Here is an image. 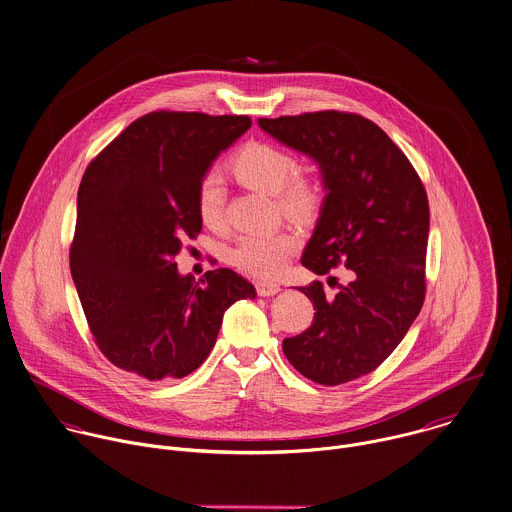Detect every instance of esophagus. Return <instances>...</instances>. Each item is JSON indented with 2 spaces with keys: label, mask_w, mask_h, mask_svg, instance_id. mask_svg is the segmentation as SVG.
Returning <instances> with one entry per match:
<instances>
[{
  "label": "esophagus",
  "mask_w": 512,
  "mask_h": 512,
  "mask_svg": "<svg viewBox=\"0 0 512 512\" xmlns=\"http://www.w3.org/2000/svg\"><path fill=\"white\" fill-rule=\"evenodd\" d=\"M257 293L259 297H273L277 293H281V285L275 281H257Z\"/></svg>",
  "instance_id": "obj_1"
}]
</instances>
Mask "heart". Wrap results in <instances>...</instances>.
<instances>
[{
    "mask_svg": "<svg viewBox=\"0 0 512 512\" xmlns=\"http://www.w3.org/2000/svg\"><path fill=\"white\" fill-rule=\"evenodd\" d=\"M297 170L295 158L265 142L243 146L231 160L233 176L247 188L277 196V205L287 213H307L318 200V190L312 182L293 178ZM225 188L217 174H205L198 186L196 209L205 227L219 229L223 223ZM299 239L289 231L245 235L233 249V263L257 277H273L297 251Z\"/></svg>",
    "mask_w": 512,
    "mask_h": 512,
    "instance_id": "heart-1",
    "label": "heart"
}]
</instances>
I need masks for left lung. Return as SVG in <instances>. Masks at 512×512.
<instances>
[{"instance_id": "left-lung-1", "label": "left lung", "mask_w": 512, "mask_h": 512, "mask_svg": "<svg viewBox=\"0 0 512 512\" xmlns=\"http://www.w3.org/2000/svg\"><path fill=\"white\" fill-rule=\"evenodd\" d=\"M277 142L308 156L324 200L301 263L314 275L344 265L352 281L326 297L301 287L314 322L285 338L308 380L338 386L376 370L404 340L425 297L429 205L406 154L372 120L336 110L259 118Z\"/></svg>"}]
</instances>
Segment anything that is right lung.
I'll list each match as a JSON object with an SVG mask.
<instances>
[{"mask_svg": "<svg viewBox=\"0 0 512 512\" xmlns=\"http://www.w3.org/2000/svg\"><path fill=\"white\" fill-rule=\"evenodd\" d=\"M249 116L150 112L89 164L77 196L71 275L104 356L150 382L184 378L211 352L223 312L255 299L231 269L194 283L174 257L202 231L198 186Z\"/></svg>", "mask_w": 512, "mask_h": 512, "instance_id": "right-lung-1", "label": "right lung"}]
</instances>
